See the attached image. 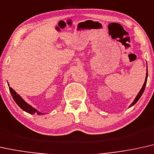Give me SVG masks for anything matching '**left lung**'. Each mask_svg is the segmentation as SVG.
Returning a JSON list of instances; mask_svg holds the SVG:
<instances>
[{"mask_svg": "<svg viewBox=\"0 0 154 154\" xmlns=\"http://www.w3.org/2000/svg\"><path fill=\"white\" fill-rule=\"evenodd\" d=\"M147 77H148V69H147V72H146V79H145V82H144V83H143V87H141V90H140V91L139 92V94H137V96L136 97V98L134 99V102L131 103V104L129 106V107H131L132 106H133V105H134L136 104V103H137V102H138V100H139L140 99V97H141V95H142V94H143V91H144V89H145V87H146V82H147Z\"/></svg>", "mask_w": 154, "mask_h": 154, "instance_id": "1", "label": "left lung"}]
</instances>
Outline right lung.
Listing matches in <instances>:
<instances>
[{
  "mask_svg": "<svg viewBox=\"0 0 154 154\" xmlns=\"http://www.w3.org/2000/svg\"><path fill=\"white\" fill-rule=\"evenodd\" d=\"M8 85H9L8 82ZM9 90L11 95L13 96V98L15 102V103H16V104L18 105V106H20L23 111H25V112H28L29 114H38V115H40V114H44L43 113L38 112V110L32 107V106H30V105L28 104V103L25 102V100H23V99H22V97H21L18 94H17L16 91H15L13 88H11L10 86H9Z\"/></svg>",
  "mask_w": 154,
  "mask_h": 154,
  "instance_id": "obj_1",
  "label": "right lung"
}]
</instances>
